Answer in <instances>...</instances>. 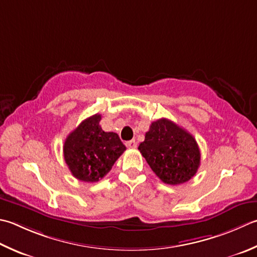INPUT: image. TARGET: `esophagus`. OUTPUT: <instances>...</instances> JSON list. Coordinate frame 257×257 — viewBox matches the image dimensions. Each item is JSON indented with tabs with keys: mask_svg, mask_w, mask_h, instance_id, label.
<instances>
[{
	"mask_svg": "<svg viewBox=\"0 0 257 257\" xmlns=\"http://www.w3.org/2000/svg\"><path fill=\"white\" fill-rule=\"evenodd\" d=\"M125 146L128 148H136L137 147V143H136V140H129V142L125 143Z\"/></svg>",
	"mask_w": 257,
	"mask_h": 257,
	"instance_id": "34e87169",
	"label": "esophagus"
}]
</instances>
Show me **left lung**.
<instances>
[{
    "instance_id": "left-lung-1",
    "label": "left lung",
    "mask_w": 257,
    "mask_h": 257,
    "mask_svg": "<svg viewBox=\"0 0 257 257\" xmlns=\"http://www.w3.org/2000/svg\"><path fill=\"white\" fill-rule=\"evenodd\" d=\"M138 149L165 184L188 182L200 165V152L195 138L166 118L150 124Z\"/></svg>"
}]
</instances>
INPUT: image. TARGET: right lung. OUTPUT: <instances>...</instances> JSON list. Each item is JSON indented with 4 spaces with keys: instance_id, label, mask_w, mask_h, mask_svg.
Listing matches in <instances>:
<instances>
[{
    "instance_id": "add662e5",
    "label": "right lung",
    "mask_w": 257,
    "mask_h": 257,
    "mask_svg": "<svg viewBox=\"0 0 257 257\" xmlns=\"http://www.w3.org/2000/svg\"><path fill=\"white\" fill-rule=\"evenodd\" d=\"M101 114H93L80 123L64 142L63 155L70 172L85 183L99 182L111 170L125 150L115 133L100 127Z\"/></svg>"
}]
</instances>
